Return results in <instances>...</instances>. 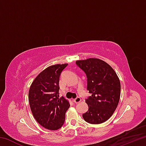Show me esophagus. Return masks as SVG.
Returning <instances> with one entry per match:
<instances>
[{
    "label": "esophagus",
    "mask_w": 146,
    "mask_h": 146,
    "mask_svg": "<svg viewBox=\"0 0 146 146\" xmlns=\"http://www.w3.org/2000/svg\"><path fill=\"white\" fill-rule=\"evenodd\" d=\"M80 101H81V98L79 97H77L76 98H75V99H73V102L76 104L80 102Z\"/></svg>",
    "instance_id": "1"
}]
</instances>
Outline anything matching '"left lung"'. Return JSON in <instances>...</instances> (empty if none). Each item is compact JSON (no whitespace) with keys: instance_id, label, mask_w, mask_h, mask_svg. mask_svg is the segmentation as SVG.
Here are the masks:
<instances>
[{"instance_id":"8db88e82","label":"left lung","mask_w":146,"mask_h":146,"mask_svg":"<svg viewBox=\"0 0 146 146\" xmlns=\"http://www.w3.org/2000/svg\"><path fill=\"white\" fill-rule=\"evenodd\" d=\"M86 73L87 90L91 93L86 99L88 111L82 117L86 122L98 124L111 117L120 100V82L113 69L104 61L88 58L76 62Z\"/></svg>"}]
</instances>
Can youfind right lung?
I'll list each match as a JSON object with an SVG mask.
<instances>
[{
	"label": "right lung",
	"instance_id": "1",
	"mask_svg": "<svg viewBox=\"0 0 146 146\" xmlns=\"http://www.w3.org/2000/svg\"><path fill=\"white\" fill-rule=\"evenodd\" d=\"M67 64L49 66L35 79L29 91L31 112L38 123L49 130L62 126L65 113L70 104L63 97L59 98V79Z\"/></svg>",
	"mask_w": 146,
	"mask_h": 146
}]
</instances>
